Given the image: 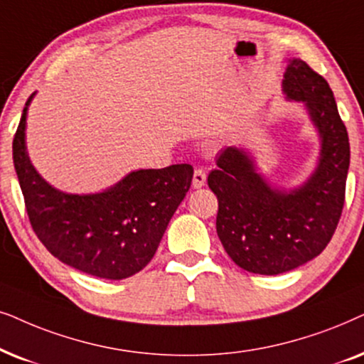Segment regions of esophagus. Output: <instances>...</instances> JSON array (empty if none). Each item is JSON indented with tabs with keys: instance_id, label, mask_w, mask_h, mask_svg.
<instances>
[{
	"instance_id": "34e87169",
	"label": "esophagus",
	"mask_w": 364,
	"mask_h": 364,
	"mask_svg": "<svg viewBox=\"0 0 364 364\" xmlns=\"http://www.w3.org/2000/svg\"><path fill=\"white\" fill-rule=\"evenodd\" d=\"M206 183V173L203 171V169H195V174H193V188L195 190H200V188L205 186Z\"/></svg>"
}]
</instances>
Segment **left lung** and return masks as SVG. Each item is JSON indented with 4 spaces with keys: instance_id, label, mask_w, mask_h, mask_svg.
Here are the masks:
<instances>
[{
    "instance_id": "left-lung-1",
    "label": "left lung",
    "mask_w": 364,
    "mask_h": 364,
    "mask_svg": "<svg viewBox=\"0 0 364 364\" xmlns=\"http://www.w3.org/2000/svg\"><path fill=\"white\" fill-rule=\"evenodd\" d=\"M288 101L303 103L319 138V156L306 181L291 190L273 186L258 171L253 154L226 146L208 186L218 196L216 231L240 268L281 274L321 253L331 240L343 205L350 141L333 91L306 63L288 61L283 80Z\"/></svg>"
}]
</instances>
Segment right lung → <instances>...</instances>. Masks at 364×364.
Here are the masks:
<instances>
[{"mask_svg": "<svg viewBox=\"0 0 364 364\" xmlns=\"http://www.w3.org/2000/svg\"><path fill=\"white\" fill-rule=\"evenodd\" d=\"M24 106L13 139V163L36 236L71 268L103 279L136 274L156 253L168 223L191 186V164L136 169L100 193L75 195L51 186L26 149Z\"/></svg>", "mask_w": 364, "mask_h": 364, "instance_id": "1", "label": "right lung"}]
</instances>
